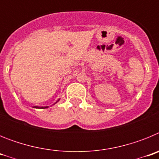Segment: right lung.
Wrapping results in <instances>:
<instances>
[{"label":"right lung","instance_id":"add662e5","mask_svg":"<svg viewBox=\"0 0 159 159\" xmlns=\"http://www.w3.org/2000/svg\"><path fill=\"white\" fill-rule=\"evenodd\" d=\"M59 100H60V99H59L57 101V102H55V103H57V102H58ZM55 103H54V104H55ZM34 107V108H40V109H44V108H48V107H37V106H35V107Z\"/></svg>","mask_w":159,"mask_h":159}]
</instances>
